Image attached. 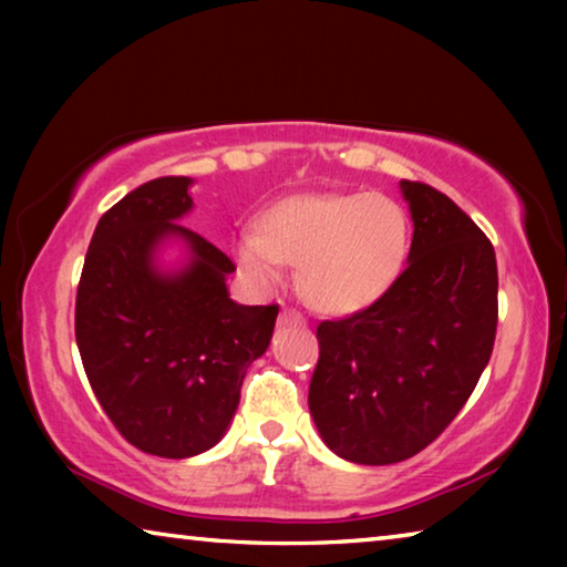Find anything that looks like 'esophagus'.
<instances>
[{"label":"esophagus","mask_w":567,"mask_h":567,"mask_svg":"<svg viewBox=\"0 0 567 567\" xmlns=\"http://www.w3.org/2000/svg\"><path fill=\"white\" fill-rule=\"evenodd\" d=\"M302 315L290 310V307H285V310L280 312V324H302Z\"/></svg>","instance_id":"34e87169"}]
</instances>
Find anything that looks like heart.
Wrapping results in <instances>:
<instances>
[{
    "mask_svg": "<svg viewBox=\"0 0 567 567\" xmlns=\"http://www.w3.org/2000/svg\"><path fill=\"white\" fill-rule=\"evenodd\" d=\"M410 243V215L392 197L322 192L280 199L260 217V229H237L233 257L260 292L285 280L287 265L300 267L305 300L340 318L368 310L398 285Z\"/></svg>",
    "mask_w": 567,
    "mask_h": 567,
    "instance_id": "1",
    "label": "heart"
}]
</instances>
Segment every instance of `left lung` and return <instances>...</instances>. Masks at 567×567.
Wrapping results in <instances>:
<instances>
[{
    "label": "left lung",
    "mask_w": 567,
    "mask_h": 567,
    "mask_svg": "<svg viewBox=\"0 0 567 567\" xmlns=\"http://www.w3.org/2000/svg\"><path fill=\"white\" fill-rule=\"evenodd\" d=\"M412 217L398 285L352 318L320 322L310 415L334 455L392 465L417 455L473 395L497 328L491 239L453 199L400 182Z\"/></svg>",
    "instance_id": "1"
}]
</instances>
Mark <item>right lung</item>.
I'll return each instance as SVG.
<instances>
[{"label":"right lung","instance_id":"add662e5","mask_svg":"<svg viewBox=\"0 0 567 567\" xmlns=\"http://www.w3.org/2000/svg\"><path fill=\"white\" fill-rule=\"evenodd\" d=\"M192 177H159L102 215L84 257L74 332L102 410L142 453L182 460L215 447L247 368L270 348L277 305L229 297V257L179 219ZM179 246L167 266L161 255Z\"/></svg>","mask_w":567,"mask_h":567}]
</instances>
